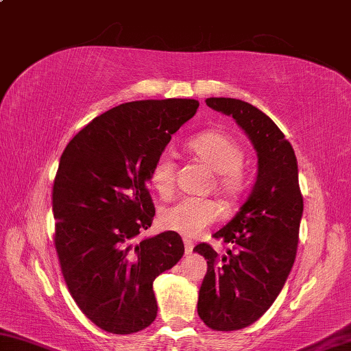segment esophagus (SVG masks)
Segmentation results:
<instances>
[{"label": "esophagus", "mask_w": 351, "mask_h": 351, "mask_svg": "<svg viewBox=\"0 0 351 351\" xmlns=\"http://www.w3.org/2000/svg\"><path fill=\"white\" fill-rule=\"evenodd\" d=\"M183 243H185V253H186V254H189V253H193L194 243H193V241H191V239H188V237H185V239H183Z\"/></svg>", "instance_id": "1"}]
</instances>
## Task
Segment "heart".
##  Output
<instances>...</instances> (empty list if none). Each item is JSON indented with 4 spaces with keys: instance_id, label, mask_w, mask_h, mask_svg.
<instances>
[{
    "instance_id": "1",
    "label": "heart",
    "mask_w": 351,
    "mask_h": 351,
    "mask_svg": "<svg viewBox=\"0 0 351 351\" xmlns=\"http://www.w3.org/2000/svg\"><path fill=\"white\" fill-rule=\"evenodd\" d=\"M188 149L217 174V189L226 197H234L243 188L241 166L243 149L234 138L220 131H206L188 141ZM151 186L162 197H169L176 188V163L169 154H160L149 171ZM220 217L216 202L185 197L160 213L163 228L185 236H197Z\"/></svg>"
}]
</instances>
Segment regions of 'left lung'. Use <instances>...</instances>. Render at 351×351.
Here are the masks:
<instances>
[{
  "instance_id": "1",
  "label": "left lung",
  "mask_w": 351,
  "mask_h": 351,
  "mask_svg": "<svg viewBox=\"0 0 351 351\" xmlns=\"http://www.w3.org/2000/svg\"><path fill=\"white\" fill-rule=\"evenodd\" d=\"M232 117L257 152V174L241 210L214 237L232 250L220 256L208 243L194 248L208 269L197 313L208 327L232 331L256 322L284 288L296 259L304 200L293 146L268 115L236 98H206Z\"/></svg>"
}]
</instances>
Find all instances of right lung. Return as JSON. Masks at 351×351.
<instances>
[{
	"label": "right lung",
	"instance_id": "add662e5",
	"mask_svg": "<svg viewBox=\"0 0 351 351\" xmlns=\"http://www.w3.org/2000/svg\"><path fill=\"white\" fill-rule=\"evenodd\" d=\"M197 108L186 98L120 104L95 117L61 154L52 193L55 248L73 300L108 333H137L154 322V280L185 253L176 231L137 236L156 214L147 191L154 160Z\"/></svg>",
	"mask_w": 351,
	"mask_h": 351
}]
</instances>
